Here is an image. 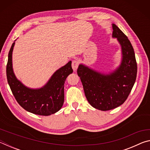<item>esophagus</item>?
<instances>
[{
    "label": "esophagus",
    "instance_id": "1",
    "mask_svg": "<svg viewBox=\"0 0 150 150\" xmlns=\"http://www.w3.org/2000/svg\"><path fill=\"white\" fill-rule=\"evenodd\" d=\"M71 65H72V68H73V71H75L77 69L78 66H79L78 61L77 60H73V62H72Z\"/></svg>",
    "mask_w": 150,
    "mask_h": 150
}]
</instances>
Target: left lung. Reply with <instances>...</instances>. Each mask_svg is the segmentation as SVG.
Listing matches in <instances>:
<instances>
[{"mask_svg": "<svg viewBox=\"0 0 150 150\" xmlns=\"http://www.w3.org/2000/svg\"><path fill=\"white\" fill-rule=\"evenodd\" d=\"M112 29V37L117 38L122 47L120 67L109 75L101 74L82 64L77 69L88 102L103 111L112 110L125 102L137 75L135 54L130 40L115 24Z\"/></svg>", "mask_w": 150, "mask_h": 150, "instance_id": "obj_1", "label": "left lung"}]
</instances>
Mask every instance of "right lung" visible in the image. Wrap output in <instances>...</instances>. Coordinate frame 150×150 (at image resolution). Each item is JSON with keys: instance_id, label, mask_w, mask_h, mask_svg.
Listing matches in <instances>:
<instances>
[{"instance_id": "obj_1", "label": "right lung", "mask_w": 150, "mask_h": 150, "mask_svg": "<svg viewBox=\"0 0 150 150\" xmlns=\"http://www.w3.org/2000/svg\"><path fill=\"white\" fill-rule=\"evenodd\" d=\"M14 44H12L8 53L6 77L15 99L24 109L35 115L48 116L57 112L64 102L65 79L73 73L71 62L55 71L44 87L39 89H31L25 87L14 74L12 54Z\"/></svg>"}]
</instances>
